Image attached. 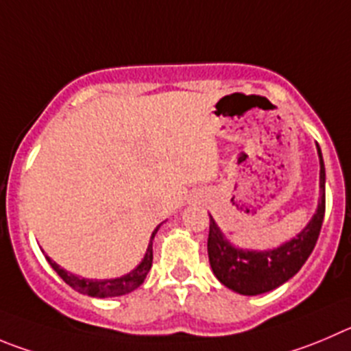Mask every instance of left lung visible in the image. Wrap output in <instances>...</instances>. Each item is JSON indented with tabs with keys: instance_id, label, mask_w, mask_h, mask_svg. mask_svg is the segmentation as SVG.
Returning a JSON list of instances; mask_svg holds the SVG:
<instances>
[{
	"instance_id": "1",
	"label": "left lung",
	"mask_w": 351,
	"mask_h": 351,
	"mask_svg": "<svg viewBox=\"0 0 351 351\" xmlns=\"http://www.w3.org/2000/svg\"><path fill=\"white\" fill-rule=\"evenodd\" d=\"M320 199L308 225L286 244L268 251H247L235 247L225 239L213 216H209L208 254L213 274L225 287L245 296L268 293L294 277L308 260L319 239L326 213V168L320 147Z\"/></svg>"
}]
</instances>
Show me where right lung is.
I'll return each instance as SVG.
<instances>
[{
	"label": "right lung",
	"instance_id": "1",
	"mask_svg": "<svg viewBox=\"0 0 351 351\" xmlns=\"http://www.w3.org/2000/svg\"><path fill=\"white\" fill-rule=\"evenodd\" d=\"M160 225H157L156 230L152 232V237H150L149 247H147V253L143 256L142 263L135 268V270H131L130 274L123 275V277H116V279H83V277H77V275L71 274V271L64 270L62 267H58L51 258L47 256L48 263L51 265L55 271L62 277L65 284L72 287V289H76L77 293L81 294H88V296L93 298H112V296H123V294L131 293V291H135L136 287H140L145 280L147 274H149L150 267H152V241L156 237L157 230H159Z\"/></svg>",
	"mask_w": 351,
	"mask_h": 351
}]
</instances>
